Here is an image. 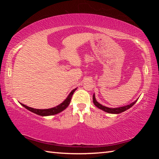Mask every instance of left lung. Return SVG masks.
I'll return each mask as SVG.
<instances>
[{"label":"left lung","mask_w":159,"mask_h":159,"mask_svg":"<svg viewBox=\"0 0 159 159\" xmlns=\"http://www.w3.org/2000/svg\"><path fill=\"white\" fill-rule=\"evenodd\" d=\"M93 99L94 104H95V105L98 107V108H99V109H101V110H102V111H105L107 113H109V114H120V113H122L123 111H126V110H128V109H130V107H133L134 104L136 103V102L138 101V99H137V100L134 101L133 102H132V103H130V104H128V105H125L123 107H116V108H109V107L103 106V105H102L101 104H99V102L96 100L95 94H93Z\"/></svg>","instance_id":"1"}]
</instances>
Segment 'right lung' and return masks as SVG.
Returning <instances> with one entry per match:
<instances>
[{
	"label": "right lung",
	"instance_id": "add662e5",
	"mask_svg": "<svg viewBox=\"0 0 159 159\" xmlns=\"http://www.w3.org/2000/svg\"><path fill=\"white\" fill-rule=\"evenodd\" d=\"M77 88H75L73 90L71 91V93L69 94V95L67 96V98L64 99V100L61 102L60 104L56 106L55 107H52V108L50 109H34L31 108V107H29L28 106H26L25 104H21V106H23L24 107H25L26 109H28L29 111H30L31 112L34 113L37 115L39 116H52V115H55L61 112L64 111V109H66L68 106L69 105L70 102H71V97L73 95L74 93L76 91Z\"/></svg>",
	"mask_w": 159,
	"mask_h": 159
}]
</instances>
